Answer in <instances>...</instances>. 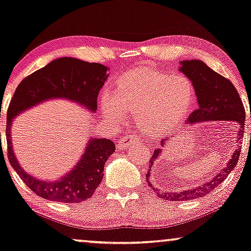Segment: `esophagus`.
<instances>
[{
  "label": "esophagus",
  "mask_w": 251,
  "mask_h": 251,
  "mask_svg": "<svg viewBox=\"0 0 251 251\" xmlns=\"http://www.w3.org/2000/svg\"><path fill=\"white\" fill-rule=\"evenodd\" d=\"M140 142H141V140L135 135L124 136L123 139L119 140V142L117 144V148L119 150L124 151V150L129 149V148L134 146V144H140Z\"/></svg>",
  "instance_id": "esophagus-1"
}]
</instances>
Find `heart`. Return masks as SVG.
I'll return each mask as SVG.
<instances>
[{
	"label": "heart",
	"instance_id": "heart-1",
	"mask_svg": "<svg viewBox=\"0 0 251 251\" xmlns=\"http://www.w3.org/2000/svg\"><path fill=\"white\" fill-rule=\"evenodd\" d=\"M193 97V84L186 76L141 69L123 77L114 93L104 91L100 105L109 121L122 123L126 114H134L137 125L156 134L175 128L188 114Z\"/></svg>",
	"mask_w": 251,
	"mask_h": 251
}]
</instances>
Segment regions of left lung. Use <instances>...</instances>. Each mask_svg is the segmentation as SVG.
Instances as JSON below:
<instances>
[{"mask_svg": "<svg viewBox=\"0 0 251 251\" xmlns=\"http://www.w3.org/2000/svg\"><path fill=\"white\" fill-rule=\"evenodd\" d=\"M179 65H181L178 68L179 72L184 74L192 82L198 101V109L189 116L186 126L195 125L201 122L232 121L239 124L238 139L241 140L245 133L246 112L234 85L225 77L210 69L201 60H183L179 62ZM169 139L161 140L160 148H157L153 151L146 179L150 188H152L161 199L169 201H189L206 196L214 189H216L224 179H226L227 175L238 164L240 149H241L240 147V149H236L232 153V157L228 159L226 166L221 169L218 174L211 176V178L207 182L201 183L200 185L193 186V188L182 190V191H161L159 189L153 188L152 182H150V176L152 174L151 172H152L153 165L156 164L158 157L164 152V146L166 142H169Z\"/></svg>", "mask_w": 251, "mask_h": 251, "instance_id": "obj_1", "label": "left lung"}]
</instances>
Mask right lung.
I'll list each match as a JSON object with an SVG mask.
<instances>
[{
  "label": "right lung",
  "mask_w": 251,
  "mask_h": 251,
  "mask_svg": "<svg viewBox=\"0 0 251 251\" xmlns=\"http://www.w3.org/2000/svg\"><path fill=\"white\" fill-rule=\"evenodd\" d=\"M107 72L108 67L101 63L65 56L36 70L17 87L6 115L8 158L25 184L43 199L66 203H78L90 199L103 178L104 164L115 152V144L104 137H89L78 162L69 172L53 181H44L28 174L19 165L11 140L13 121L28 109L53 99L69 100L95 112L99 91L109 77Z\"/></svg>",
  "instance_id": "add662e5"
}]
</instances>
